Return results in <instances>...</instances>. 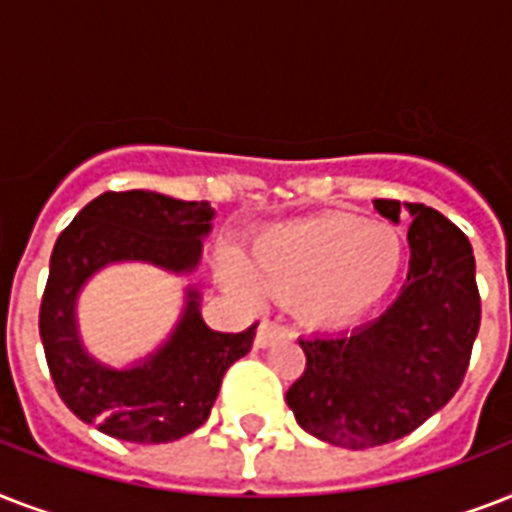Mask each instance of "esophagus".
<instances>
[{
	"label": "esophagus",
	"mask_w": 512,
	"mask_h": 512,
	"mask_svg": "<svg viewBox=\"0 0 512 512\" xmlns=\"http://www.w3.org/2000/svg\"><path fill=\"white\" fill-rule=\"evenodd\" d=\"M284 337H287V327H281L279 321H263V324L257 327L255 345L257 348H268V345L284 340Z\"/></svg>",
	"instance_id": "esophagus-1"
}]
</instances>
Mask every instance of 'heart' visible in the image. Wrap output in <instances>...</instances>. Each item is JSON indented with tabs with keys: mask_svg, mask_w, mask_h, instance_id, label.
Instances as JSON below:
<instances>
[{
	"mask_svg": "<svg viewBox=\"0 0 512 512\" xmlns=\"http://www.w3.org/2000/svg\"><path fill=\"white\" fill-rule=\"evenodd\" d=\"M404 260V239L393 225L327 212L273 225L252 241L249 268L225 257L220 273L236 292L263 289L276 300H295L311 324H337L380 303Z\"/></svg>",
	"mask_w": 512,
	"mask_h": 512,
	"instance_id": "obj_1",
	"label": "heart"
}]
</instances>
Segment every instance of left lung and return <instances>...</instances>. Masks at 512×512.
I'll list each match as a JSON object with an SVG mask.
<instances>
[{
	"label": "left lung",
	"instance_id": "8db88e82",
	"mask_svg": "<svg viewBox=\"0 0 512 512\" xmlns=\"http://www.w3.org/2000/svg\"><path fill=\"white\" fill-rule=\"evenodd\" d=\"M409 225V276L380 319L340 335L300 340L305 372L287 390L297 425L327 444L369 449L409 436L465 380L481 324L476 257L468 236L425 204L377 199Z\"/></svg>",
	"mask_w": 512,
	"mask_h": 512
}]
</instances>
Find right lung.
<instances>
[{"mask_svg":"<svg viewBox=\"0 0 512 512\" xmlns=\"http://www.w3.org/2000/svg\"><path fill=\"white\" fill-rule=\"evenodd\" d=\"M209 201H180L154 191H106L92 199L55 241L39 308V335L63 404L100 433L132 444H167L204 425L223 374L255 340L215 332L199 313V289L185 292L183 316L162 348L130 369L92 358L76 332V297L108 263L159 265L191 273L201 239L212 231Z\"/></svg>","mask_w":512,"mask_h":512,"instance_id":"right-lung-1","label":"right lung"}]
</instances>
